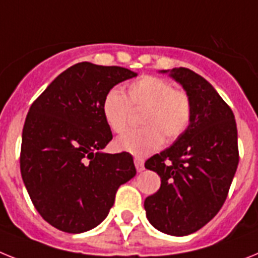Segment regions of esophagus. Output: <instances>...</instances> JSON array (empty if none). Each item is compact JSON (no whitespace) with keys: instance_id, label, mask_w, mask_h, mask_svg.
Listing matches in <instances>:
<instances>
[{"instance_id":"obj_1","label":"esophagus","mask_w":258,"mask_h":258,"mask_svg":"<svg viewBox=\"0 0 258 258\" xmlns=\"http://www.w3.org/2000/svg\"><path fill=\"white\" fill-rule=\"evenodd\" d=\"M135 166H136V170L138 172H143L144 170V160L142 157H135Z\"/></svg>"}]
</instances>
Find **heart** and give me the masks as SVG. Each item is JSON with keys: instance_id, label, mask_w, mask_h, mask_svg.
Returning <instances> with one entry per match:
<instances>
[{"instance_id": "heart-1", "label": "heart", "mask_w": 258, "mask_h": 258, "mask_svg": "<svg viewBox=\"0 0 258 258\" xmlns=\"http://www.w3.org/2000/svg\"><path fill=\"white\" fill-rule=\"evenodd\" d=\"M131 107L143 109L142 128L130 130L116 139V148L144 156L160 148L164 136L176 142L189 130L192 102L189 94L174 88L172 82L156 76H144L127 86V96L111 88L102 99V115L112 133H122L128 124Z\"/></svg>"}]
</instances>
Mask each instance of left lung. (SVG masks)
<instances>
[{"mask_svg":"<svg viewBox=\"0 0 258 258\" xmlns=\"http://www.w3.org/2000/svg\"><path fill=\"white\" fill-rule=\"evenodd\" d=\"M170 76L191 98L192 120L173 146L146 161L161 186L144 209L155 228L186 236L206 226L226 202L239 164L237 127L231 107L202 76L182 67Z\"/></svg>","mask_w":258,"mask_h":258,"instance_id":"1","label":"left lung"}]
</instances>
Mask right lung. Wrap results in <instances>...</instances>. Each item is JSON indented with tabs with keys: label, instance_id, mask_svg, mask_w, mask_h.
Returning a JSON list of instances; mask_svg holds the SVG:
<instances>
[{
	"label": "right lung",
	"instance_id": "obj_1",
	"mask_svg": "<svg viewBox=\"0 0 258 258\" xmlns=\"http://www.w3.org/2000/svg\"><path fill=\"white\" fill-rule=\"evenodd\" d=\"M136 73L84 61L32 102L22 131L21 174L43 219L68 233L105 219L122 183L135 177L128 152L103 153L112 134L102 115L107 90Z\"/></svg>",
	"mask_w": 258,
	"mask_h": 258
}]
</instances>
